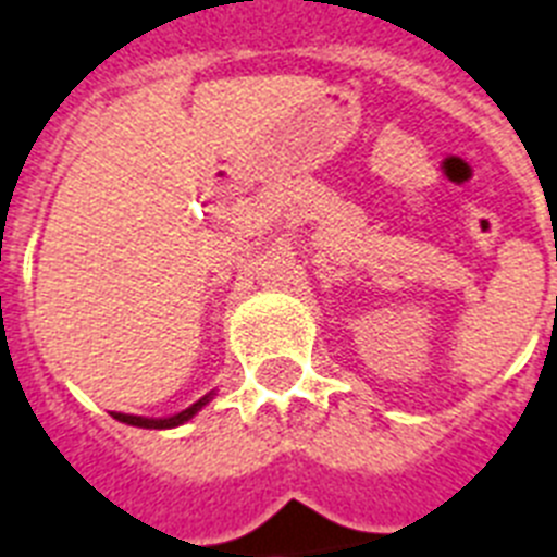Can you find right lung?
<instances>
[{"mask_svg": "<svg viewBox=\"0 0 557 557\" xmlns=\"http://www.w3.org/2000/svg\"><path fill=\"white\" fill-rule=\"evenodd\" d=\"M209 399H212V394H207V397H201L195 405H189L186 411L175 413V417H166V420H149V417H132V413H114V420L128 422V425H137V429H175V425H184L186 420H193L195 413L201 411Z\"/></svg>", "mask_w": 557, "mask_h": 557, "instance_id": "obj_1", "label": "right lung"}]
</instances>
